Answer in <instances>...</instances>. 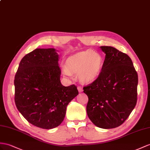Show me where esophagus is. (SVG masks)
I'll list each match as a JSON object with an SVG mask.
<instances>
[{"mask_svg": "<svg viewBox=\"0 0 150 150\" xmlns=\"http://www.w3.org/2000/svg\"><path fill=\"white\" fill-rule=\"evenodd\" d=\"M77 88H78V90H79V93H82V92L83 91L82 87L81 86H79Z\"/></svg>", "mask_w": 150, "mask_h": 150, "instance_id": "1", "label": "esophagus"}]
</instances>
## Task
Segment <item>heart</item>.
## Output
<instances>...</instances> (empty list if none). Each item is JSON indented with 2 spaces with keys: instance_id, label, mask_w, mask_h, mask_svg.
Instances as JSON below:
<instances>
[{
  "instance_id": "heart-1",
  "label": "heart",
  "mask_w": 150,
  "mask_h": 150,
  "mask_svg": "<svg viewBox=\"0 0 150 150\" xmlns=\"http://www.w3.org/2000/svg\"><path fill=\"white\" fill-rule=\"evenodd\" d=\"M103 68V59L100 55L92 51L76 53L68 57L63 69L64 75L71 76V74H78L82 82L90 83L96 79Z\"/></svg>"
}]
</instances>
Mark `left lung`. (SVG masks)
<instances>
[{"label":"left lung","mask_w":150,"mask_h":150,"mask_svg":"<svg viewBox=\"0 0 150 150\" xmlns=\"http://www.w3.org/2000/svg\"><path fill=\"white\" fill-rule=\"evenodd\" d=\"M106 54L98 77L83 87L89 98L87 113L102 129L117 127L129 117L136 105L137 71L126 54L111 46H101Z\"/></svg>","instance_id":"left-lung-1"}]
</instances>
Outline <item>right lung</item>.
Returning a JSON list of instances; mask_svg holds the SVG:
<instances>
[{
    "label": "right lung",
    "mask_w": 150,
    "mask_h": 150,
    "mask_svg": "<svg viewBox=\"0 0 150 150\" xmlns=\"http://www.w3.org/2000/svg\"><path fill=\"white\" fill-rule=\"evenodd\" d=\"M58 61L56 49H36L23 57L15 75V104L26 120L37 127L59 126L68 103L79 94L74 84H61Z\"/></svg>",
    "instance_id": "add662e5"
}]
</instances>
